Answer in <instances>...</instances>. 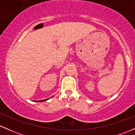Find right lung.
<instances>
[{
	"instance_id": "obj_1",
	"label": "right lung",
	"mask_w": 135,
	"mask_h": 135,
	"mask_svg": "<svg viewBox=\"0 0 135 135\" xmlns=\"http://www.w3.org/2000/svg\"><path fill=\"white\" fill-rule=\"evenodd\" d=\"M48 100V99H46V100H38V101H36V102H44L46 101V100Z\"/></svg>"
}]
</instances>
